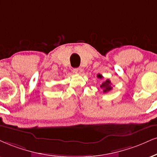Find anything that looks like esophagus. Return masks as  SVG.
Masks as SVG:
<instances>
[{
	"mask_svg": "<svg viewBox=\"0 0 157 157\" xmlns=\"http://www.w3.org/2000/svg\"><path fill=\"white\" fill-rule=\"evenodd\" d=\"M73 72H74L75 73H76V74H81L82 72V70L81 67H77V68L73 69Z\"/></svg>",
	"mask_w": 157,
	"mask_h": 157,
	"instance_id": "obj_1",
	"label": "esophagus"
}]
</instances>
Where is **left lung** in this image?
Listing matches in <instances>:
<instances>
[{
  "mask_svg": "<svg viewBox=\"0 0 157 157\" xmlns=\"http://www.w3.org/2000/svg\"><path fill=\"white\" fill-rule=\"evenodd\" d=\"M98 78H102V75L98 74ZM111 81H110L109 79H107L105 82H103V83H102V84L100 85V88L102 89L104 93L108 92L109 91H111L112 90V88H113V87H112V86H111Z\"/></svg>",
  "mask_w": 157,
  "mask_h": 157,
  "instance_id": "8db88e82",
  "label": "left lung"
}]
</instances>
